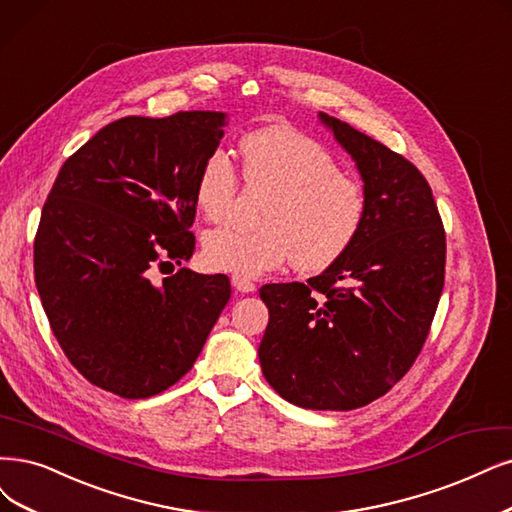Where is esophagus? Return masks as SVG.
<instances>
[{
  "instance_id": "1",
  "label": "esophagus",
  "mask_w": 512,
  "mask_h": 512,
  "mask_svg": "<svg viewBox=\"0 0 512 512\" xmlns=\"http://www.w3.org/2000/svg\"><path fill=\"white\" fill-rule=\"evenodd\" d=\"M232 287L238 293H253L257 289V285L249 278H242V276H232Z\"/></svg>"
}]
</instances>
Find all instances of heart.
<instances>
[{
  "label": "heart",
  "mask_w": 512,
  "mask_h": 512,
  "mask_svg": "<svg viewBox=\"0 0 512 512\" xmlns=\"http://www.w3.org/2000/svg\"><path fill=\"white\" fill-rule=\"evenodd\" d=\"M240 175L249 189L270 192L257 230L217 227L204 238L208 266L257 278L291 261L299 272H323L361 236L369 198L365 185L342 173L329 151L295 128L272 126L246 135L238 147ZM240 189L223 151L202 162L194 198L208 221L232 213Z\"/></svg>",
  "instance_id": "1"
}]
</instances>
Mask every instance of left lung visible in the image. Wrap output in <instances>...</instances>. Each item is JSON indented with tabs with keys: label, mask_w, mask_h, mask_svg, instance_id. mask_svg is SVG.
Instances as JSON below:
<instances>
[{
	"label": "left lung",
	"mask_w": 512,
	"mask_h": 512,
	"mask_svg": "<svg viewBox=\"0 0 512 512\" xmlns=\"http://www.w3.org/2000/svg\"><path fill=\"white\" fill-rule=\"evenodd\" d=\"M354 158L369 198L361 236L320 276L263 285L259 344L268 384L289 403L350 411L384 396L420 356L445 282V230L418 166L320 113Z\"/></svg>",
	"instance_id": "1"
}]
</instances>
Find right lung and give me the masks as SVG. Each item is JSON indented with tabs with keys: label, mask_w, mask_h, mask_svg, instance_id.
<instances>
[{
	"label": "right lung",
	"mask_w": 512,
	"mask_h": 512,
	"mask_svg": "<svg viewBox=\"0 0 512 512\" xmlns=\"http://www.w3.org/2000/svg\"><path fill=\"white\" fill-rule=\"evenodd\" d=\"M227 116L177 111L107 124L59 170L33 244L56 342L86 380L122 399L164 392L194 367L230 278L179 268L196 236L194 187Z\"/></svg>",
	"instance_id": "obj_1"
}]
</instances>
